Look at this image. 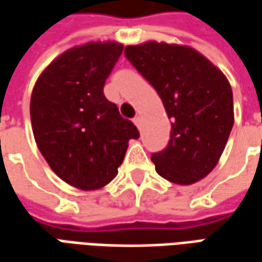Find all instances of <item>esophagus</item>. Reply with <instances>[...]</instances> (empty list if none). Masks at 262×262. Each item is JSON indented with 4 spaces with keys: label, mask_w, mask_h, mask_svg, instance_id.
<instances>
[{
    "label": "esophagus",
    "mask_w": 262,
    "mask_h": 262,
    "mask_svg": "<svg viewBox=\"0 0 262 262\" xmlns=\"http://www.w3.org/2000/svg\"><path fill=\"white\" fill-rule=\"evenodd\" d=\"M133 123H135V125H136L137 127L140 129V126H142V116H139V115H137V116H135V119H133Z\"/></svg>",
    "instance_id": "esophagus-1"
}]
</instances>
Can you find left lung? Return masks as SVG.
Masks as SVG:
<instances>
[{
	"label": "left lung",
	"mask_w": 262,
	"mask_h": 262,
	"mask_svg": "<svg viewBox=\"0 0 262 262\" xmlns=\"http://www.w3.org/2000/svg\"><path fill=\"white\" fill-rule=\"evenodd\" d=\"M126 59L153 85L171 119L170 142L151 154L157 174L191 185L213 170L234 123L229 81L188 46L146 42L126 46Z\"/></svg>",
	"instance_id": "1"
}]
</instances>
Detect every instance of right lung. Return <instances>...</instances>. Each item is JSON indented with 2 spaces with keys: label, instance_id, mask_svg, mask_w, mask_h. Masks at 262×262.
<instances>
[{
  "label": "right lung",
  "instance_id": "add662e5",
  "mask_svg": "<svg viewBox=\"0 0 262 262\" xmlns=\"http://www.w3.org/2000/svg\"><path fill=\"white\" fill-rule=\"evenodd\" d=\"M123 46L90 42L60 54L37 78L31 97L33 136L50 168L70 185L92 191L118 174L127 142L139 137L103 95Z\"/></svg>",
  "mask_w": 262,
  "mask_h": 262
}]
</instances>
